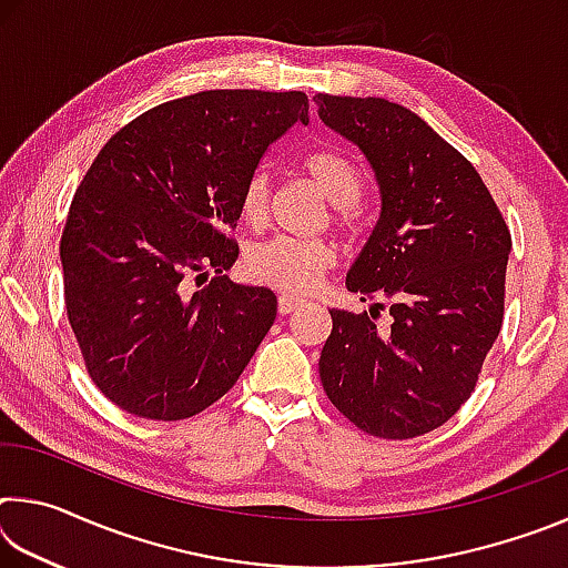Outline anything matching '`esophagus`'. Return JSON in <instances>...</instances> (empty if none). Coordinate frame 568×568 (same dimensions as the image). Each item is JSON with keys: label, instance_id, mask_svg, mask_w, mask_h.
Wrapping results in <instances>:
<instances>
[{"label": "esophagus", "instance_id": "obj_1", "mask_svg": "<svg viewBox=\"0 0 568 568\" xmlns=\"http://www.w3.org/2000/svg\"><path fill=\"white\" fill-rule=\"evenodd\" d=\"M305 301L303 297H297V295H287V293H283L281 297H277V311H281L283 315H287V313H293V311H297V307H301Z\"/></svg>", "mask_w": 568, "mask_h": 568}]
</instances>
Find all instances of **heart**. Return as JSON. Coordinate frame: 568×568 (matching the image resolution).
<instances>
[{"mask_svg": "<svg viewBox=\"0 0 568 568\" xmlns=\"http://www.w3.org/2000/svg\"><path fill=\"white\" fill-rule=\"evenodd\" d=\"M303 168L331 203L338 207V220L348 225V207L363 195V175L351 158L338 150H315L303 160ZM271 203V178L257 170L247 178L240 195V213L250 225H261ZM335 263V247L325 240L275 237L257 245L247 255V275L287 295H303L321 283L323 273Z\"/></svg>", "mask_w": 568, "mask_h": 568, "instance_id": "1", "label": "heart"}]
</instances>
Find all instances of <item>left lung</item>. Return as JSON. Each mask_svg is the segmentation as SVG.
I'll use <instances>...</instances> for the list:
<instances>
[{
    "mask_svg": "<svg viewBox=\"0 0 568 568\" xmlns=\"http://www.w3.org/2000/svg\"><path fill=\"white\" fill-rule=\"evenodd\" d=\"M315 104L361 148L381 192L378 223L345 277L376 303L331 311L323 388L365 434L416 438L476 388L504 323L511 233L476 168L416 112L381 98L315 94ZM383 306L388 329L375 323Z\"/></svg>",
    "mask_w": 568,
    "mask_h": 568,
    "instance_id": "left-lung-1",
    "label": "left lung"
}]
</instances>
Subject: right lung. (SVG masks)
I'll list each match as a JSON object with an SVG mask.
<instances>
[{
	"label": "right lung",
	"instance_id": "add662e5",
	"mask_svg": "<svg viewBox=\"0 0 568 568\" xmlns=\"http://www.w3.org/2000/svg\"><path fill=\"white\" fill-rule=\"evenodd\" d=\"M295 122L307 124L303 92L207 90L140 114L94 158L60 257L84 368L114 406L190 418L255 355L277 297L223 275L237 261L230 233L247 178ZM190 276L206 285L190 294Z\"/></svg>",
	"mask_w": 568,
	"mask_h": 568
}]
</instances>
